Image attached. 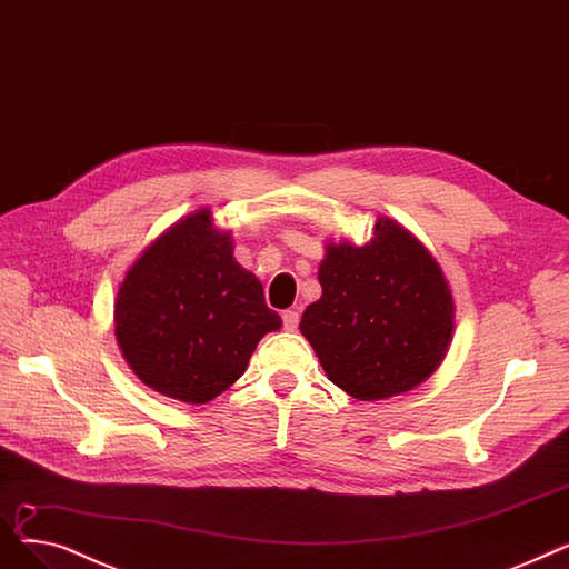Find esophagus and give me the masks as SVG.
<instances>
[{
  "label": "esophagus",
  "mask_w": 569,
  "mask_h": 569,
  "mask_svg": "<svg viewBox=\"0 0 569 569\" xmlns=\"http://www.w3.org/2000/svg\"><path fill=\"white\" fill-rule=\"evenodd\" d=\"M299 321H301L299 310H284L282 312V327H284V331H296V329H299Z\"/></svg>",
  "instance_id": "34e87169"
}]
</instances>
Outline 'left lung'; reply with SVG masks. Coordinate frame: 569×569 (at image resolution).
Segmentation results:
<instances>
[{
  "label": "left lung",
  "mask_w": 569,
  "mask_h": 569,
  "mask_svg": "<svg viewBox=\"0 0 569 569\" xmlns=\"http://www.w3.org/2000/svg\"><path fill=\"white\" fill-rule=\"evenodd\" d=\"M321 299L301 333L329 380L359 400L419 387L442 363L453 331V299L438 261L389 218L357 248L329 242L319 263Z\"/></svg>",
  "instance_id": "left-lung-1"
}]
</instances>
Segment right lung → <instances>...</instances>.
<instances>
[{"instance_id": "obj_1", "label": "right lung", "mask_w": 569, "mask_h": 569, "mask_svg": "<svg viewBox=\"0 0 569 569\" xmlns=\"http://www.w3.org/2000/svg\"><path fill=\"white\" fill-rule=\"evenodd\" d=\"M280 327L210 210L187 214L148 246L116 299V336L131 370L150 389L194 405L227 391L259 340Z\"/></svg>"}]
</instances>
